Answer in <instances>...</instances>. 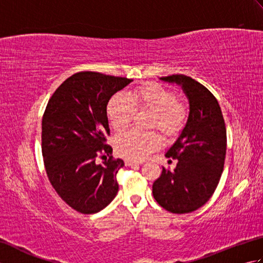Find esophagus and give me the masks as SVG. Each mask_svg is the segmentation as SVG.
<instances>
[{"mask_svg":"<svg viewBox=\"0 0 263 263\" xmlns=\"http://www.w3.org/2000/svg\"><path fill=\"white\" fill-rule=\"evenodd\" d=\"M126 165H128V166H139V165H141L142 163L141 161H135V160H130V159H127L126 161Z\"/></svg>","mask_w":263,"mask_h":263,"instance_id":"esophagus-1","label":"esophagus"}]
</instances>
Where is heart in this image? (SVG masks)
I'll return each instance as SVG.
<instances>
[{"mask_svg":"<svg viewBox=\"0 0 263 263\" xmlns=\"http://www.w3.org/2000/svg\"><path fill=\"white\" fill-rule=\"evenodd\" d=\"M137 110L154 114L152 127H157L166 136H174L185 124L186 107L178 102L170 89L155 82H147L125 93H116L107 104V119L110 126L120 132L130 124ZM161 139L156 132L132 128L115 139L117 153L128 159L140 160L157 149Z\"/></svg>","mask_w":263,"mask_h":263,"instance_id":"b5f03b06","label":"heart"}]
</instances>
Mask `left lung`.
<instances>
[{
  "mask_svg": "<svg viewBox=\"0 0 263 263\" xmlns=\"http://www.w3.org/2000/svg\"><path fill=\"white\" fill-rule=\"evenodd\" d=\"M160 80L181 86L190 104L185 126L166 157L177 159L174 171L165 170L153 184L159 205L173 214L202 206L219 183L226 156V126L220 106L208 89L184 74Z\"/></svg>",
  "mask_w": 263,
  "mask_h": 263,
  "instance_id": "obj_1",
  "label": "left lung"
}]
</instances>
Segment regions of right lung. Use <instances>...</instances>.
Listing matches in <instances>:
<instances>
[{
  "instance_id": "1",
  "label": "right lung",
  "mask_w": 263,
  "mask_h": 263,
  "mask_svg": "<svg viewBox=\"0 0 263 263\" xmlns=\"http://www.w3.org/2000/svg\"><path fill=\"white\" fill-rule=\"evenodd\" d=\"M132 80L93 71L68 78L49 98L42 121V153L55 191L72 209L96 214L116 197V174L124 166L111 157L107 104ZM109 158H107V156ZM103 163L98 164L97 158Z\"/></svg>"
}]
</instances>
